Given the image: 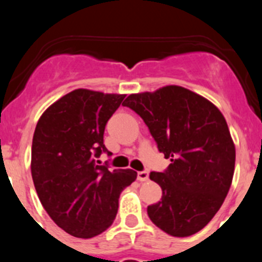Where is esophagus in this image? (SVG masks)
I'll return each instance as SVG.
<instances>
[{"mask_svg": "<svg viewBox=\"0 0 262 262\" xmlns=\"http://www.w3.org/2000/svg\"><path fill=\"white\" fill-rule=\"evenodd\" d=\"M137 178H138L139 181L143 182V181H147L148 179H149V175H148L147 171H139L138 175H137Z\"/></svg>", "mask_w": 262, "mask_h": 262, "instance_id": "34e87169", "label": "esophagus"}]
</instances>
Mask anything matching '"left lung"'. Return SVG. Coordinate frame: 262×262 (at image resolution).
Returning <instances> with one entry per match:
<instances>
[{
  "instance_id": "left-lung-1",
  "label": "left lung",
  "mask_w": 262,
  "mask_h": 262,
  "mask_svg": "<svg viewBox=\"0 0 262 262\" xmlns=\"http://www.w3.org/2000/svg\"><path fill=\"white\" fill-rule=\"evenodd\" d=\"M123 105L143 119L158 150L171 160L166 171L149 173L162 198L147 208L148 216L170 236L195 234L222 207L233 179L236 148L223 114L175 84L132 94Z\"/></svg>"
}]
</instances>
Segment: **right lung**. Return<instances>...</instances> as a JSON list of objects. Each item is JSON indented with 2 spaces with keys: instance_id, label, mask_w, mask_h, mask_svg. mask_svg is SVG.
<instances>
[{
  "instance_id": "obj_1",
  "label": "right lung",
  "mask_w": 262,
  "mask_h": 262,
  "mask_svg": "<svg viewBox=\"0 0 262 262\" xmlns=\"http://www.w3.org/2000/svg\"><path fill=\"white\" fill-rule=\"evenodd\" d=\"M125 95L77 89L52 104L36 124L31 176L41 205L58 227L78 238H92L114 222L120 192L136 171L97 165L104 130Z\"/></svg>"
}]
</instances>
